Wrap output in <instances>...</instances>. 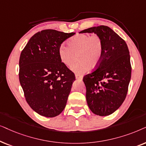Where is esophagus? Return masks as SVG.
<instances>
[{"instance_id":"34e87169","label":"esophagus","mask_w":146,"mask_h":146,"mask_svg":"<svg viewBox=\"0 0 146 146\" xmlns=\"http://www.w3.org/2000/svg\"><path fill=\"white\" fill-rule=\"evenodd\" d=\"M75 78H76V79H79V80H81V79H82L83 77L81 76V75L76 74V75H75Z\"/></svg>"}]
</instances>
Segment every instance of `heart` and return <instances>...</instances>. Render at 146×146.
<instances>
[{"instance_id":"1","label":"heart","mask_w":146,"mask_h":146,"mask_svg":"<svg viewBox=\"0 0 146 146\" xmlns=\"http://www.w3.org/2000/svg\"><path fill=\"white\" fill-rule=\"evenodd\" d=\"M69 46L62 44L59 55L62 63L67 67L73 65L78 56L79 61L72 67L77 74H83L89 67L96 68L100 64L103 54V41L98 35L78 34L70 38Z\"/></svg>"}]
</instances>
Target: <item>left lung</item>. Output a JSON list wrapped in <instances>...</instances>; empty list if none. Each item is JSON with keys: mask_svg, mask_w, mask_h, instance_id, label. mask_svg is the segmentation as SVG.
<instances>
[{"mask_svg": "<svg viewBox=\"0 0 146 146\" xmlns=\"http://www.w3.org/2000/svg\"><path fill=\"white\" fill-rule=\"evenodd\" d=\"M79 33H94L102 39L100 63L83 80L91 111L98 115H109L121 106L127 96L131 73L129 49L125 40L109 27H91Z\"/></svg>", "mask_w": 146, "mask_h": 146, "instance_id": "8db88e82", "label": "left lung"}]
</instances>
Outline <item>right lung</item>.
Wrapping results in <instances>:
<instances>
[{
	"mask_svg": "<svg viewBox=\"0 0 146 146\" xmlns=\"http://www.w3.org/2000/svg\"><path fill=\"white\" fill-rule=\"evenodd\" d=\"M75 33L46 29L36 33L19 59V81L29 106L40 115L53 117L67 104L74 73L62 63L59 48Z\"/></svg>",
	"mask_w": 146,
	"mask_h": 146,
	"instance_id": "obj_1",
	"label": "right lung"
}]
</instances>
